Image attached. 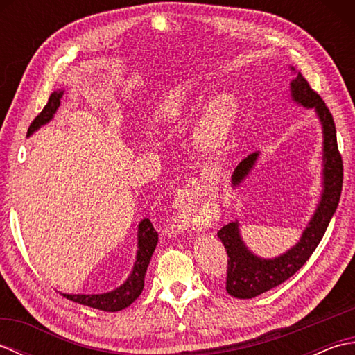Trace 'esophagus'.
<instances>
[{"label":"esophagus","mask_w":355,"mask_h":355,"mask_svg":"<svg viewBox=\"0 0 355 355\" xmlns=\"http://www.w3.org/2000/svg\"><path fill=\"white\" fill-rule=\"evenodd\" d=\"M183 200H184L183 193H178L175 197V202H173V218H175V220H173V221H175L178 229H182V230L192 229V230H195L198 227V225L192 221L191 215L186 212Z\"/></svg>","instance_id":"esophagus-1"}]
</instances>
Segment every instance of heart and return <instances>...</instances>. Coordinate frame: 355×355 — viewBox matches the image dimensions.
<instances>
[{
    "mask_svg": "<svg viewBox=\"0 0 355 355\" xmlns=\"http://www.w3.org/2000/svg\"><path fill=\"white\" fill-rule=\"evenodd\" d=\"M169 119H175L182 114V105L173 103L166 111ZM238 114V102L232 94H220L214 97L206 105L202 112L201 126H200V139L205 145L216 146L225 139L230 128L235 123Z\"/></svg>",
    "mask_w": 355,
    "mask_h": 355,
    "instance_id": "heart-1",
    "label": "heart"
}]
</instances>
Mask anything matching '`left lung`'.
Segmentation results:
<instances>
[{
	"instance_id": "1",
	"label": "left lung",
	"mask_w": 355,
	"mask_h": 355,
	"mask_svg": "<svg viewBox=\"0 0 355 355\" xmlns=\"http://www.w3.org/2000/svg\"><path fill=\"white\" fill-rule=\"evenodd\" d=\"M290 88L293 101L306 108H314L323 126V168L325 169H323L322 200L299 243L291 250L275 259H259L258 256L248 252L239 236L238 223H229L220 229L218 236L223 241L229 256L225 290L236 299L259 296L281 285L296 273L318 248L340 201L343 162L337 146L333 114L322 97L311 88L310 82L302 76V73H297V76L291 80ZM256 158H258V153H253L236 166L232 175L233 184L238 186L243 182L253 168Z\"/></svg>"
}]
</instances>
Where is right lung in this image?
<instances>
[{"label":"right lung","instance_id":"obj_1","mask_svg":"<svg viewBox=\"0 0 355 355\" xmlns=\"http://www.w3.org/2000/svg\"><path fill=\"white\" fill-rule=\"evenodd\" d=\"M62 92L51 93L49 97V102L45 105L44 110L35 117V120L28 126L27 135L36 131L37 128L42 126L51 120L53 114H55L59 103H61ZM158 241V233L155 232L153 223L149 220H143L139 225V252H137V261L134 263V268L131 271V276L128 277V281L119 286L117 290L105 294H62L71 302H76L80 305H87L89 308H96V310L114 313L125 310L126 306H130L135 299L140 296L145 285V275L149 266L150 256H153L155 245Z\"/></svg>","mask_w":355,"mask_h":355}]
</instances>
